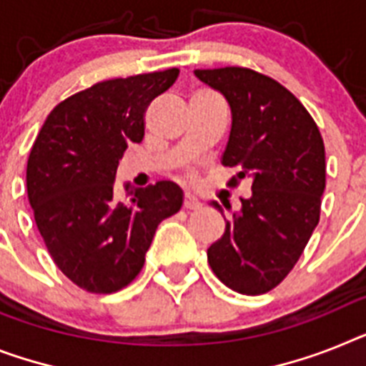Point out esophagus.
Instances as JSON below:
<instances>
[{
	"mask_svg": "<svg viewBox=\"0 0 366 366\" xmlns=\"http://www.w3.org/2000/svg\"><path fill=\"white\" fill-rule=\"evenodd\" d=\"M184 208H186V210H199V208H201V202L197 201L195 195L186 193V195H184Z\"/></svg>",
	"mask_w": 366,
	"mask_h": 366,
	"instance_id": "obj_1",
	"label": "esophagus"
}]
</instances>
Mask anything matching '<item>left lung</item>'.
<instances>
[{
  "mask_svg": "<svg viewBox=\"0 0 366 366\" xmlns=\"http://www.w3.org/2000/svg\"><path fill=\"white\" fill-rule=\"evenodd\" d=\"M195 76L230 106L223 165L238 173L229 186L249 178L253 189L227 219L225 234L208 247V264L234 292L266 294L292 272L320 221L324 139L303 104L269 76L244 66L195 70Z\"/></svg>",
  "mask_w": 366,
  "mask_h": 366,
  "instance_id": "obj_1",
  "label": "left lung"
}]
</instances>
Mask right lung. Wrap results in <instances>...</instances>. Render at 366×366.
I'll return each mask as SVG.
<instances>
[{
  "label": "right lung",
  "mask_w": 366,
  "mask_h": 366,
  "mask_svg": "<svg viewBox=\"0 0 366 366\" xmlns=\"http://www.w3.org/2000/svg\"><path fill=\"white\" fill-rule=\"evenodd\" d=\"M178 69L106 79L54 107L27 159V197L48 253L79 288L112 294L139 275L182 189L162 180L113 188L117 165L145 136L147 107L177 81Z\"/></svg>",
  "instance_id": "1"
}]
</instances>
